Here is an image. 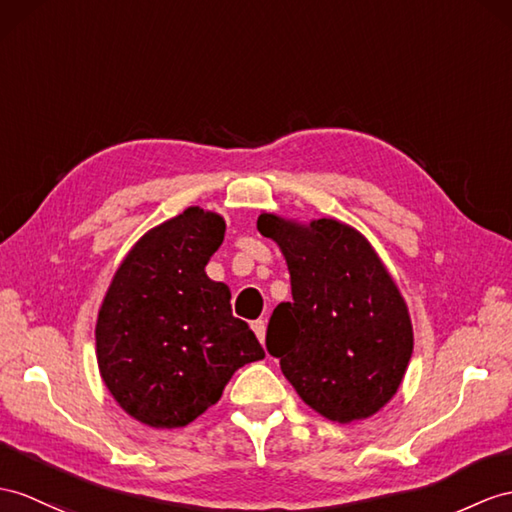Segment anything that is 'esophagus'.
<instances>
[{
  "label": "esophagus",
  "mask_w": 512,
  "mask_h": 512,
  "mask_svg": "<svg viewBox=\"0 0 512 512\" xmlns=\"http://www.w3.org/2000/svg\"><path fill=\"white\" fill-rule=\"evenodd\" d=\"M252 330H254V334L258 336V341H260V343H265V334H267V323H265L263 319H258V321H254V323H252Z\"/></svg>",
  "instance_id": "1"
}]
</instances>
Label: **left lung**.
Listing matches in <instances>:
<instances>
[{"mask_svg": "<svg viewBox=\"0 0 512 512\" xmlns=\"http://www.w3.org/2000/svg\"><path fill=\"white\" fill-rule=\"evenodd\" d=\"M258 232L276 241L293 302L273 310L267 350L302 402L336 423L376 415L413 356L408 306L376 249L332 217L299 223L273 213Z\"/></svg>", "mask_w": 512, "mask_h": 512, "instance_id": "8db88e82", "label": "left lung"}]
</instances>
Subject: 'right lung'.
<instances>
[{
	"mask_svg": "<svg viewBox=\"0 0 512 512\" xmlns=\"http://www.w3.org/2000/svg\"><path fill=\"white\" fill-rule=\"evenodd\" d=\"M226 234L213 210L186 208L132 245L104 295L95 354L115 402L149 428H184L265 350L232 315L228 284L206 276Z\"/></svg>",
	"mask_w": 512,
	"mask_h": 512,
	"instance_id": "right-lung-1",
	"label": "right lung"
}]
</instances>
